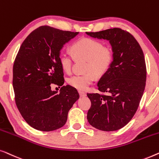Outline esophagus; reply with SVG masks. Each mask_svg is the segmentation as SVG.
Masks as SVG:
<instances>
[{
	"instance_id": "esophagus-1",
	"label": "esophagus",
	"mask_w": 159,
	"mask_h": 159,
	"mask_svg": "<svg viewBox=\"0 0 159 159\" xmlns=\"http://www.w3.org/2000/svg\"><path fill=\"white\" fill-rule=\"evenodd\" d=\"M79 95H80V97H85V96H86V93L84 92V91H79Z\"/></svg>"
}]
</instances>
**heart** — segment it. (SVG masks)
Listing matches in <instances>:
<instances>
[{
    "instance_id": "b5f03b06",
    "label": "heart",
    "mask_w": 159,
    "mask_h": 159,
    "mask_svg": "<svg viewBox=\"0 0 159 159\" xmlns=\"http://www.w3.org/2000/svg\"><path fill=\"white\" fill-rule=\"evenodd\" d=\"M75 58L88 60L86 74H75L68 79V84L77 90L84 91L88 88L96 79V75L102 76L112 66L115 54L109 47H104V44L91 38H83L75 42L71 47ZM59 62L62 70L67 73L72 69L73 56L70 53L62 52L59 56Z\"/></svg>"
}]
</instances>
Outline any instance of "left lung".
I'll return each instance as SVG.
<instances>
[{
    "label": "left lung",
    "mask_w": 159,
    "mask_h": 159,
    "mask_svg": "<svg viewBox=\"0 0 159 159\" xmlns=\"http://www.w3.org/2000/svg\"><path fill=\"white\" fill-rule=\"evenodd\" d=\"M86 34L109 40L115 54L112 66L98 82L101 93H87L91 102L87 120L100 130H117L132 120L143 94L147 73L143 52L135 38L120 28Z\"/></svg>",
    "instance_id": "8db88e82"
}]
</instances>
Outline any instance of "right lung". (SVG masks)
Returning <instances> with one entry per match:
<instances>
[{"mask_svg": "<svg viewBox=\"0 0 159 159\" xmlns=\"http://www.w3.org/2000/svg\"><path fill=\"white\" fill-rule=\"evenodd\" d=\"M79 32L42 26L24 39L13 66L15 102L24 120L34 129L52 131L63 126L79 99L77 90L64 84L60 50ZM52 84L62 86L59 94Z\"/></svg>", "mask_w": 159, "mask_h": 159, "instance_id": "1", "label": "right lung"}]
</instances>
